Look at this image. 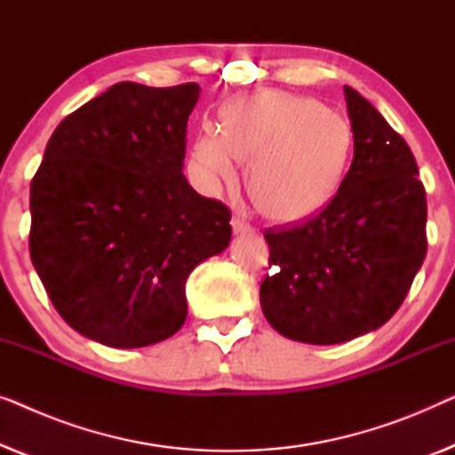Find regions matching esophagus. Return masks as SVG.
<instances>
[{
    "instance_id": "1",
    "label": "esophagus",
    "mask_w": 455,
    "mask_h": 455,
    "mask_svg": "<svg viewBox=\"0 0 455 455\" xmlns=\"http://www.w3.org/2000/svg\"><path fill=\"white\" fill-rule=\"evenodd\" d=\"M232 228H234L235 234L251 232V223H248L242 215H234V217H232Z\"/></svg>"
}]
</instances>
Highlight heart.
<instances>
[{"mask_svg":"<svg viewBox=\"0 0 455 455\" xmlns=\"http://www.w3.org/2000/svg\"><path fill=\"white\" fill-rule=\"evenodd\" d=\"M352 126L316 99L260 92L228 105L220 134L195 142L192 161L207 188L234 186L238 161H251L248 195L265 217L291 223L315 215L344 182Z\"/></svg>","mask_w":455,"mask_h":455,"instance_id":"b5f03b06","label":"heart"}]
</instances>
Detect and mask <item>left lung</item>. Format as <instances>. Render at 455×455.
Here are the masks:
<instances>
[{
  "label": "left lung",
  "instance_id": "1",
  "mask_svg": "<svg viewBox=\"0 0 455 455\" xmlns=\"http://www.w3.org/2000/svg\"><path fill=\"white\" fill-rule=\"evenodd\" d=\"M352 165L325 209L269 228L260 307L304 344H341L387 323L427 254V196L408 142L350 86Z\"/></svg>",
  "mask_w": 455,
  "mask_h": 455
}]
</instances>
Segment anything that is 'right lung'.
Wrapping results in <instances>:
<instances>
[{
	"label": "right lung",
	"instance_id": "1",
	"mask_svg": "<svg viewBox=\"0 0 455 455\" xmlns=\"http://www.w3.org/2000/svg\"><path fill=\"white\" fill-rule=\"evenodd\" d=\"M196 83H117L61 120L30 182L28 251L68 325L111 347L184 325L186 279L226 251L232 213L186 180Z\"/></svg>",
	"mask_w": 455,
	"mask_h": 455
}]
</instances>
